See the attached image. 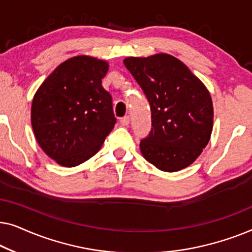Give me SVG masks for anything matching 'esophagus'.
<instances>
[{
  "instance_id": "obj_1",
  "label": "esophagus",
  "mask_w": 252,
  "mask_h": 252,
  "mask_svg": "<svg viewBox=\"0 0 252 252\" xmlns=\"http://www.w3.org/2000/svg\"><path fill=\"white\" fill-rule=\"evenodd\" d=\"M129 122H130L129 116H125V117H123V118H120V124H122L123 126H128Z\"/></svg>"
}]
</instances>
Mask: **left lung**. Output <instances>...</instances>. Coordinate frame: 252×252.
Returning <instances> with one entry per match:
<instances>
[{
  "label": "left lung",
  "mask_w": 252,
  "mask_h": 252,
  "mask_svg": "<svg viewBox=\"0 0 252 252\" xmlns=\"http://www.w3.org/2000/svg\"><path fill=\"white\" fill-rule=\"evenodd\" d=\"M150 103L153 128L141 141L142 156L164 172L194 163L209 143L213 104L205 85L168 54L124 60Z\"/></svg>",
  "instance_id": "8db88e82"
}]
</instances>
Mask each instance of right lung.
Instances as JSON below:
<instances>
[{
  "mask_svg": "<svg viewBox=\"0 0 252 252\" xmlns=\"http://www.w3.org/2000/svg\"><path fill=\"white\" fill-rule=\"evenodd\" d=\"M108 62L80 55L58 65L33 97L31 122L44 153L73 167L94 156L115 127L111 95L102 79Z\"/></svg>",
  "mask_w": 252,
  "mask_h": 252,
  "instance_id": "obj_1",
  "label": "right lung"
}]
</instances>
